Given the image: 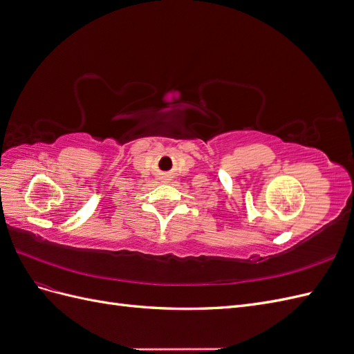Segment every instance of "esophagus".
Wrapping results in <instances>:
<instances>
[{
    "label": "esophagus",
    "instance_id": "34e87169",
    "mask_svg": "<svg viewBox=\"0 0 354 354\" xmlns=\"http://www.w3.org/2000/svg\"><path fill=\"white\" fill-rule=\"evenodd\" d=\"M162 178H164V180H167V178H168V176H164V177H162Z\"/></svg>",
    "mask_w": 354,
    "mask_h": 354
}]
</instances>
